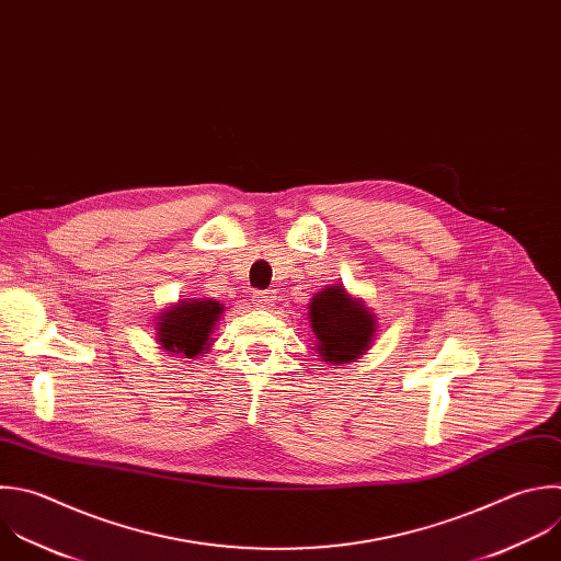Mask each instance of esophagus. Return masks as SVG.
Listing matches in <instances>:
<instances>
[{"label": "esophagus", "mask_w": 561, "mask_h": 561, "mask_svg": "<svg viewBox=\"0 0 561 561\" xmlns=\"http://www.w3.org/2000/svg\"><path fill=\"white\" fill-rule=\"evenodd\" d=\"M275 301H277L275 290H260V293L253 295V304H255L257 308H273Z\"/></svg>", "instance_id": "esophagus-1"}]
</instances>
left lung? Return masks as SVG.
<instances>
[{
    "mask_svg": "<svg viewBox=\"0 0 561 561\" xmlns=\"http://www.w3.org/2000/svg\"><path fill=\"white\" fill-rule=\"evenodd\" d=\"M314 352L323 363L341 365L360 358L379 334L377 314L341 284L314 293L308 304Z\"/></svg>",
    "mask_w": 561,
    "mask_h": 561,
    "instance_id": "obj_1",
    "label": "left lung"
}]
</instances>
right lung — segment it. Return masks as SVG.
Returning a JSON list of instances; mask_svg holds the SVG:
<instances>
[{
	"mask_svg": "<svg viewBox=\"0 0 561 561\" xmlns=\"http://www.w3.org/2000/svg\"><path fill=\"white\" fill-rule=\"evenodd\" d=\"M225 312L216 299H180L164 308L156 321V341L167 354L194 358L209 352L214 330Z\"/></svg>",
	"mask_w": 561,
	"mask_h": 561,
	"instance_id": "add662e5",
	"label": "right lung"
}]
</instances>
